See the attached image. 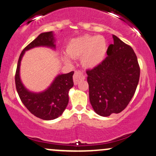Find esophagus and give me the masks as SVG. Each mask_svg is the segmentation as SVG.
Segmentation results:
<instances>
[{
	"mask_svg": "<svg viewBox=\"0 0 156 156\" xmlns=\"http://www.w3.org/2000/svg\"><path fill=\"white\" fill-rule=\"evenodd\" d=\"M85 78V77L83 76V73H81V71H75V73H74L73 75V81H74V83L75 84H78V83L80 82L81 81H82Z\"/></svg>",
	"mask_w": 156,
	"mask_h": 156,
	"instance_id": "1",
	"label": "esophagus"
}]
</instances>
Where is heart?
<instances>
[{
    "instance_id": "1",
    "label": "heart",
    "mask_w": 156,
    "mask_h": 156,
    "mask_svg": "<svg viewBox=\"0 0 156 156\" xmlns=\"http://www.w3.org/2000/svg\"><path fill=\"white\" fill-rule=\"evenodd\" d=\"M107 52V42L101 36L84 35L73 39L66 46V53L72 58L82 57L86 68L93 69L101 64ZM67 62L69 59L65 57Z\"/></svg>"
}]
</instances>
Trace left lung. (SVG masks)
Masks as SVG:
<instances>
[{
	"instance_id": "left-lung-1",
	"label": "left lung",
	"mask_w": 156,
	"mask_h": 156,
	"mask_svg": "<svg viewBox=\"0 0 156 156\" xmlns=\"http://www.w3.org/2000/svg\"><path fill=\"white\" fill-rule=\"evenodd\" d=\"M114 44L101 64L87 70L90 104L96 114L108 117L127 107L135 93L140 66L130 45L113 35Z\"/></svg>"
}]
</instances>
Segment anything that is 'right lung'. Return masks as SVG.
<instances>
[{"label":"right lung","mask_w":156,"mask_h":156,"mask_svg":"<svg viewBox=\"0 0 156 156\" xmlns=\"http://www.w3.org/2000/svg\"><path fill=\"white\" fill-rule=\"evenodd\" d=\"M52 31L39 34L34 41L25 47L19 56L15 75L16 90L21 101L29 111L37 117L51 120L59 117L66 108L69 102V90L73 87L74 72L59 75L50 87L42 93H34L28 91L21 81L19 69L22 58L25 51L37 46L55 48Z\"/></svg>","instance_id":"add662e5"}]
</instances>
